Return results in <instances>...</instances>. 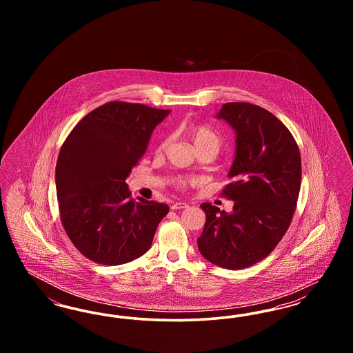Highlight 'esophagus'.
Segmentation results:
<instances>
[{"label":"esophagus","instance_id":"obj_1","mask_svg":"<svg viewBox=\"0 0 353 353\" xmlns=\"http://www.w3.org/2000/svg\"><path fill=\"white\" fill-rule=\"evenodd\" d=\"M185 208H188V203H185V202H174L170 206L172 210H179V209H185Z\"/></svg>","mask_w":353,"mask_h":353}]
</instances>
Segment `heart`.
I'll list each match as a JSON object with an SVG mask.
<instances>
[{
  "mask_svg": "<svg viewBox=\"0 0 353 353\" xmlns=\"http://www.w3.org/2000/svg\"><path fill=\"white\" fill-rule=\"evenodd\" d=\"M188 134H189L192 143L194 144L196 150L201 148V147H212L216 151H219V134H216L213 130H210L209 127L201 125V124H193L188 128ZM167 143L168 141L164 140L160 144V150H164L167 147Z\"/></svg>",
  "mask_w": 353,
  "mask_h": 353,
  "instance_id": "1",
  "label": "heart"
}]
</instances>
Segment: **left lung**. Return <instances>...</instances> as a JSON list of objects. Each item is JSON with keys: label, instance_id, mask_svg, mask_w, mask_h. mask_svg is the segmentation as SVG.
<instances>
[{"label": "left lung", "instance_id": "8db88e82", "mask_svg": "<svg viewBox=\"0 0 353 353\" xmlns=\"http://www.w3.org/2000/svg\"><path fill=\"white\" fill-rule=\"evenodd\" d=\"M216 118L235 132V153L223 194L233 212L201 203L206 214L197 239L205 259L223 269L249 268L285 234L302 180L301 152L285 124L252 103H226Z\"/></svg>", "mask_w": 353, "mask_h": 353}]
</instances>
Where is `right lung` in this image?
Wrapping results in <instances>:
<instances>
[{
  "label": "right lung",
  "instance_id": "1",
  "mask_svg": "<svg viewBox=\"0 0 353 353\" xmlns=\"http://www.w3.org/2000/svg\"><path fill=\"white\" fill-rule=\"evenodd\" d=\"M170 110L110 101L87 114L63 143L55 168L68 238L88 259L118 266L150 250L167 203L131 199L125 179Z\"/></svg>",
  "mask_w": 353,
  "mask_h": 353
}]
</instances>
